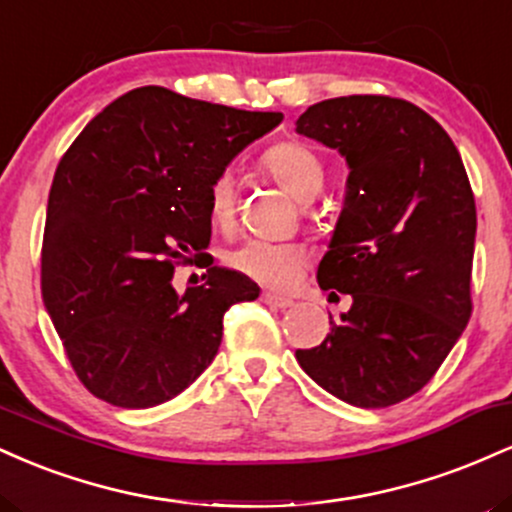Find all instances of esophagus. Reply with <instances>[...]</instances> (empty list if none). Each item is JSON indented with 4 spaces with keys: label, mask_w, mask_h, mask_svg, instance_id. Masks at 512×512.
I'll list each match as a JSON object with an SVG mask.
<instances>
[{
    "label": "esophagus",
    "mask_w": 512,
    "mask_h": 512,
    "mask_svg": "<svg viewBox=\"0 0 512 512\" xmlns=\"http://www.w3.org/2000/svg\"><path fill=\"white\" fill-rule=\"evenodd\" d=\"M262 301L267 303V305H272V308H279V310H289V308H293V303L291 298H284V296H276V293H262Z\"/></svg>",
    "instance_id": "obj_1"
}]
</instances>
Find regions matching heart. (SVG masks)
Instances as JSON below:
<instances>
[{"instance_id":"b5f03b06","label":"heart","mask_w":512,"mask_h":512,"mask_svg":"<svg viewBox=\"0 0 512 512\" xmlns=\"http://www.w3.org/2000/svg\"><path fill=\"white\" fill-rule=\"evenodd\" d=\"M262 168L289 190L298 202H313L325 187V161L310 144L286 139L269 146L262 154ZM207 207L214 226H233L238 209V187L231 173H219L209 182ZM308 250L296 243H272V240H248L228 252V264L240 274L250 276L269 289H291L301 279Z\"/></svg>"}]
</instances>
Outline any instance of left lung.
I'll return each mask as SVG.
<instances>
[{"label": "left lung", "instance_id": "1", "mask_svg": "<svg viewBox=\"0 0 512 512\" xmlns=\"http://www.w3.org/2000/svg\"><path fill=\"white\" fill-rule=\"evenodd\" d=\"M296 132L349 166L317 281L351 296L342 320L330 315L325 342L296 358L342 402L390 407L436 375L472 315L477 207L467 170L448 132L402 98H330L310 105Z\"/></svg>", "mask_w": 512, "mask_h": 512}]
</instances>
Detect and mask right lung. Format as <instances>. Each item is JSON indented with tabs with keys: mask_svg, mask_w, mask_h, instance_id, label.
<instances>
[{
	"mask_svg": "<svg viewBox=\"0 0 512 512\" xmlns=\"http://www.w3.org/2000/svg\"><path fill=\"white\" fill-rule=\"evenodd\" d=\"M284 120L142 86L98 113L62 156L43 238V303L91 395L149 409L214 361L223 313L260 286L204 257L207 284L173 289L211 240L209 182Z\"/></svg>",
	"mask_w": 512,
	"mask_h": 512,
	"instance_id": "right-lung-1",
	"label": "right lung"
}]
</instances>
